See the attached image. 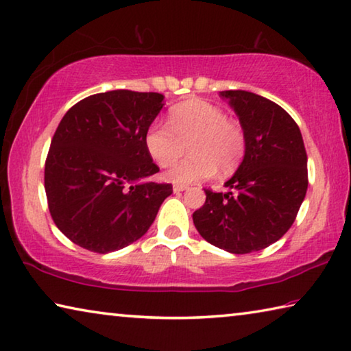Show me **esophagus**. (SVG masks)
<instances>
[{
	"mask_svg": "<svg viewBox=\"0 0 351 351\" xmlns=\"http://www.w3.org/2000/svg\"><path fill=\"white\" fill-rule=\"evenodd\" d=\"M186 189H187V186H184V184H175L173 186V192L175 193H180L182 191H186Z\"/></svg>",
	"mask_w": 351,
	"mask_h": 351,
	"instance_id": "1",
	"label": "esophagus"
}]
</instances>
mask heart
I'll return each mask as SVG.
<instances>
[{"label":"heart","mask_w":351,"mask_h":351,"mask_svg":"<svg viewBox=\"0 0 351 351\" xmlns=\"http://www.w3.org/2000/svg\"><path fill=\"white\" fill-rule=\"evenodd\" d=\"M186 145L191 156L165 173L176 184L202 181L217 169L230 173L241 164L247 141L241 123L228 119L219 106L193 99L170 109L169 126L154 123L145 134L147 152L160 167L175 164Z\"/></svg>","instance_id":"1"}]
</instances>
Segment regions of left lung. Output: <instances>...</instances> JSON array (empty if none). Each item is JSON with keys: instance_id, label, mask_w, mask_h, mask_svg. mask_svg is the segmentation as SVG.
Wrapping results in <instances>:
<instances>
[{"instance_id": "left-lung-1", "label": "left lung", "mask_w": 351, "mask_h": 351, "mask_svg": "<svg viewBox=\"0 0 351 351\" xmlns=\"http://www.w3.org/2000/svg\"><path fill=\"white\" fill-rule=\"evenodd\" d=\"M220 97L239 117L245 154L225 182L230 192L206 189L193 225L213 245L247 254L280 241L295 221L308 191V156L298 125L281 106L245 90Z\"/></svg>"}]
</instances>
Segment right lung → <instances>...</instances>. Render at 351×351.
Instances as JSON below:
<instances>
[{
  "mask_svg": "<svg viewBox=\"0 0 351 351\" xmlns=\"http://www.w3.org/2000/svg\"><path fill=\"white\" fill-rule=\"evenodd\" d=\"M156 92L110 90L66 110L45 162L49 214L64 234L93 253L125 248L158 215L171 184L148 181L159 167L145 147L164 106Z\"/></svg>",
  "mask_w": 351,
  "mask_h": 351,
  "instance_id": "1",
  "label": "right lung"
}]
</instances>
